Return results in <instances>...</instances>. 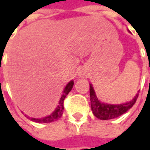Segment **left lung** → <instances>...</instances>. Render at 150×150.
<instances>
[{
    "mask_svg": "<svg viewBox=\"0 0 150 150\" xmlns=\"http://www.w3.org/2000/svg\"><path fill=\"white\" fill-rule=\"evenodd\" d=\"M89 90L91 108H92L93 113L95 115V117L102 120H108V119L118 118L122 114L125 113L129 109L134 106L139 93H139L136 94L134 98L129 103L118 104V105H111V104H105L103 103H101L100 101L97 98V96L92 85H90Z\"/></svg>",
    "mask_w": 150,
    "mask_h": 150,
    "instance_id": "8db88e82",
    "label": "left lung"
}]
</instances>
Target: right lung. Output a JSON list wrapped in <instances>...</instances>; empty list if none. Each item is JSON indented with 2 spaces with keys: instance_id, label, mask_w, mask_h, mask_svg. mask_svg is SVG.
I'll return each instance as SVG.
<instances>
[{
  "instance_id": "add662e5",
  "label": "right lung",
  "mask_w": 150,
  "mask_h": 150,
  "mask_svg": "<svg viewBox=\"0 0 150 150\" xmlns=\"http://www.w3.org/2000/svg\"><path fill=\"white\" fill-rule=\"evenodd\" d=\"M73 82L71 81L70 83H68L67 85L66 86L65 89L63 91V93L61 97L60 101H59V105L57 107L56 110L54 112H52L51 115L47 116V117H45V118H30L31 120L34 121V122H37V123H51V122H54V121H57L58 120L59 118H61V116L62 115V112H63V108H64V106H63V103H64V99L67 97V95L69 93V92L72 90V86H73Z\"/></svg>"
}]
</instances>
